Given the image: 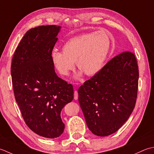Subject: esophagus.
<instances>
[{
	"mask_svg": "<svg viewBox=\"0 0 154 154\" xmlns=\"http://www.w3.org/2000/svg\"><path fill=\"white\" fill-rule=\"evenodd\" d=\"M74 100H78V93L76 90L74 91Z\"/></svg>",
	"mask_w": 154,
	"mask_h": 154,
	"instance_id": "obj_1",
	"label": "esophagus"
}]
</instances>
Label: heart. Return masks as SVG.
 Instances as JSON below:
<instances>
[{"label": "heart", "instance_id": "1", "mask_svg": "<svg viewBox=\"0 0 154 154\" xmlns=\"http://www.w3.org/2000/svg\"><path fill=\"white\" fill-rule=\"evenodd\" d=\"M111 41L105 32H92L69 39L62 46V52L54 50L51 61L62 76H67L73 70L74 62L86 76H93L102 68L110 49Z\"/></svg>", "mask_w": 154, "mask_h": 154}]
</instances>
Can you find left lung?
Returning a JSON list of instances; mask_svg holds the SVG:
<instances>
[{"mask_svg":"<svg viewBox=\"0 0 154 154\" xmlns=\"http://www.w3.org/2000/svg\"><path fill=\"white\" fill-rule=\"evenodd\" d=\"M139 69L136 56L124 51L78 89V101L86 124L98 136L115 133L136 105Z\"/></svg>","mask_w":154,"mask_h":154,"instance_id":"1","label":"left lung"}]
</instances>
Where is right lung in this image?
Masks as SVG:
<instances>
[{
  "label": "right lung",
  "instance_id": "add662e5",
  "mask_svg": "<svg viewBox=\"0 0 154 154\" xmlns=\"http://www.w3.org/2000/svg\"><path fill=\"white\" fill-rule=\"evenodd\" d=\"M60 28L30 29L16 49L11 70L15 100L25 123L34 133L51 139L63 133L60 113L74 98L73 86L56 75L51 61Z\"/></svg>",
  "mask_w": 154,
  "mask_h": 154
}]
</instances>
